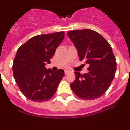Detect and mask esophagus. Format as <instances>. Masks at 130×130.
I'll use <instances>...</instances> for the list:
<instances>
[{"label":"esophagus","mask_w":130,"mask_h":130,"mask_svg":"<svg viewBox=\"0 0 130 130\" xmlns=\"http://www.w3.org/2000/svg\"><path fill=\"white\" fill-rule=\"evenodd\" d=\"M65 74H68V73H70V70H65Z\"/></svg>","instance_id":"34e87169"}]
</instances>
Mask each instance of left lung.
Instances as JSON below:
<instances>
[{
  "label": "left lung",
  "instance_id": "obj_1",
  "mask_svg": "<svg viewBox=\"0 0 130 130\" xmlns=\"http://www.w3.org/2000/svg\"><path fill=\"white\" fill-rule=\"evenodd\" d=\"M67 35L77 50L80 60L89 66L88 73L74 72L76 78L70 84L71 88L81 99H96L105 94L115 77L117 63L112 48L92 30L70 31Z\"/></svg>",
  "mask_w": 130,
  "mask_h": 130
}]
</instances>
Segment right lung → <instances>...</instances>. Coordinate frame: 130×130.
<instances>
[{"label":"right lung","mask_w":130,"mask_h":130,"mask_svg":"<svg viewBox=\"0 0 130 130\" xmlns=\"http://www.w3.org/2000/svg\"><path fill=\"white\" fill-rule=\"evenodd\" d=\"M64 38V32L40 34L31 38L17 51L13 63V77L28 99L42 102L50 99L64 76V71H53L45 65L55 55Z\"/></svg>","instance_id":"add662e5"}]
</instances>
